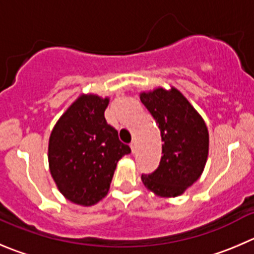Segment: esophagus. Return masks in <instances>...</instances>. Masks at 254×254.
Listing matches in <instances>:
<instances>
[{"label":"esophagus","instance_id":"esophagus-1","mask_svg":"<svg viewBox=\"0 0 254 254\" xmlns=\"http://www.w3.org/2000/svg\"><path fill=\"white\" fill-rule=\"evenodd\" d=\"M131 151H132V153H136V151H137V142L136 141H133L131 143Z\"/></svg>","mask_w":254,"mask_h":254}]
</instances>
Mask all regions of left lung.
<instances>
[{
	"instance_id": "1",
	"label": "left lung",
	"mask_w": 254,
	"mask_h": 254,
	"mask_svg": "<svg viewBox=\"0 0 254 254\" xmlns=\"http://www.w3.org/2000/svg\"><path fill=\"white\" fill-rule=\"evenodd\" d=\"M141 102L161 132L162 157L153 173L142 182L158 197H178L201 177L208 158L206 122L176 87H157L139 93Z\"/></svg>"
}]
</instances>
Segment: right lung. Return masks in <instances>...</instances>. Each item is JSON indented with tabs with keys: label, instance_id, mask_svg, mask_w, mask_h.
Instances as JSON below:
<instances>
[{
	"label": "right lung",
	"instance_id": "add662e5",
	"mask_svg": "<svg viewBox=\"0 0 254 254\" xmlns=\"http://www.w3.org/2000/svg\"><path fill=\"white\" fill-rule=\"evenodd\" d=\"M110 97L82 93L60 117L48 141V166L66 199L89 207L110 190L117 162L131 148L107 125Z\"/></svg>",
	"mask_w": 254,
	"mask_h": 254
}]
</instances>
